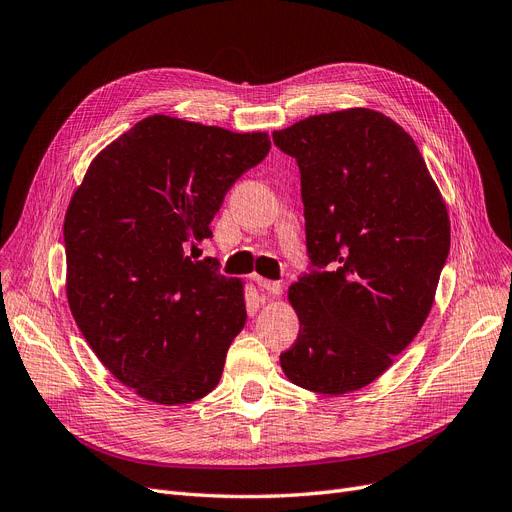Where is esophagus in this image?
I'll list each match as a JSON object with an SVG mask.
<instances>
[{"label": "esophagus", "instance_id": "1", "mask_svg": "<svg viewBox=\"0 0 512 512\" xmlns=\"http://www.w3.org/2000/svg\"><path fill=\"white\" fill-rule=\"evenodd\" d=\"M253 280L259 285V289H263L272 297H278L282 293V282H278V280H266V278H261V276H255Z\"/></svg>", "mask_w": 512, "mask_h": 512}]
</instances>
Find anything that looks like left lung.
Returning a JSON list of instances; mask_svg holds the SVG:
<instances>
[{"label":"left lung","mask_w":512,"mask_h":512,"mask_svg":"<svg viewBox=\"0 0 512 512\" xmlns=\"http://www.w3.org/2000/svg\"><path fill=\"white\" fill-rule=\"evenodd\" d=\"M297 160L310 272L289 287L299 316L280 354L289 380L346 394L377 380L418 335L449 255V217L418 145L373 109L276 130Z\"/></svg>","instance_id":"1"}]
</instances>
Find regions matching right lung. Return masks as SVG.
I'll use <instances>...</instances> for the list:
<instances>
[{
    "label": "right lung",
    "mask_w": 512,
    "mask_h": 512,
    "mask_svg": "<svg viewBox=\"0 0 512 512\" xmlns=\"http://www.w3.org/2000/svg\"><path fill=\"white\" fill-rule=\"evenodd\" d=\"M270 151L266 132L149 116L107 145L69 202L67 301L107 371L145 401L211 392L246 323L242 280L187 249L213 238L223 198Z\"/></svg>",
    "instance_id": "right-lung-1"
}]
</instances>
